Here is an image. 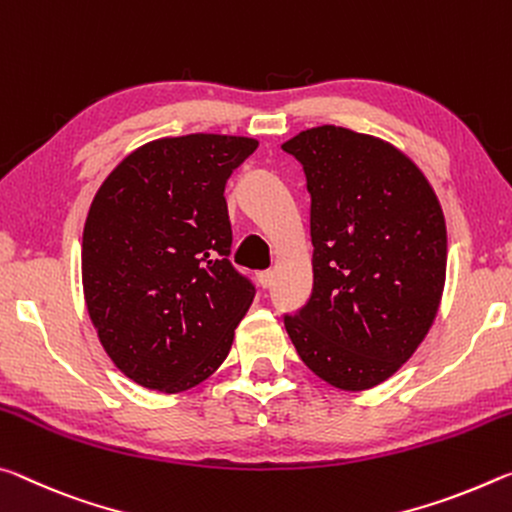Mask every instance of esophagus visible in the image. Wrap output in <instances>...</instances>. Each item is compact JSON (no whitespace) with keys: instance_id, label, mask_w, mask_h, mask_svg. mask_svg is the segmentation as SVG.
Instances as JSON below:
<instances>
[{"instance_id":"obj_1","label":"esophagus","mask_w":512,"mask_h":512,"mask_svg":"<svg viewBox=\"0 0 512 512\" xmlns=\"http://www.w3.org/2000/svg\"><path fill=\"white\" fill-rule=\"evenodd\" d=\"M258 283H261V286L267 290V288H272V283H274V272L272 270H267V272H261L258 274Z\"/></svg>"}]
</instances>
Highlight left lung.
I'll use <instances>...</instances> for the list:
<instances>
[{
	"label": "left lung",
	"mask_w": 512,
	"mask_h": 512,
	"mask_svg": "<svg viewBox=\"0 0 512 512\" xmlns=\"http://www.w3.org/2000/svg\"><path fill=\"white\" fill-rule=\"evenodd\" d=\"M311 195L313 292L283 324L326 383L367 390L413 356L438 313L447 229L433 188L388 142L333 124L281 147Z\"/></svg>",
	"instance_id": "8db88e82"
}]
</instances>
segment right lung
Wrapping results in <instances>:
<instances>
[{
    "mask_svg": "<svg viewBox=\"0 0 512 512\" xmlns=\"http://www.w3.org/2000/svg\"><path fill=\"white\" fill-rule=\"evenodd\" d=\"M256 147L215 133L154 140L92 199L83 295L106 354L142 388L188 390L229 356L256 286L229 261L224 188Z\"/></svg>",
    "mask_w": 512,
    "mask_h": 512,
    "instance_id": "right-lung-1",
    "label": "right lung"
}]
</instances>
